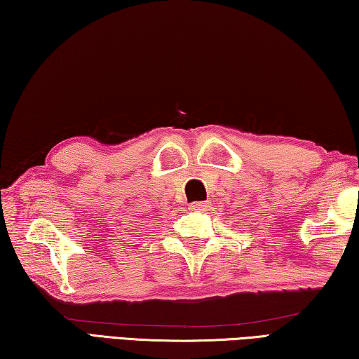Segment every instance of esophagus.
<instances>
[{
  "mask_svg": "<svg viewBox=\"0 0 359 359\" xmlns=\"http://www.w3.org/2000/svg\"><path fill=\"white\" fill-rule=\"evenodd\" d=\"M203 208H205V203H191L190 204V209H193V210H201Z\"/></svg>",
  "mask_w": 359,
  "mask_h": 359,
  "instance_id": "34e87169",
  "label": "esophagus"
}]
</instances>
